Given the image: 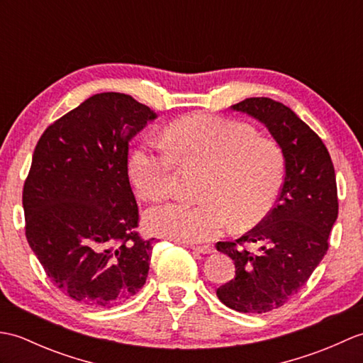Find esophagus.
Here are the masks:
<instances>
[{
  "label": "esophagus",
  "instance_id": "1",
  "mask_svg": "<svg viewBox=\"0 0 363 363\" xmlns=\"http://www.w3.org/2000/svg\"><path fill=\"white\" fill-rule=\"evenodd\" d=\"M190 248L199 254H212L215 251L213 246L209 245H190Z\"/></svg>",
  "mask_w": 363,
  "mask_h": 363
}]
</instances>
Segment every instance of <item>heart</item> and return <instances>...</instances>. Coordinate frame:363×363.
I'll return each mask as SVG.
<instances>
[{
  "label": "heart",
  "mask_w": 363,
  "mask_h": 363,
  "mask_svg": "<svg viewBox=\"0 0 363 363\" xmlns=\"http://www.w3.org/2000/svg\"><path fill=\"white\" fill-rule=\"evenodd\" d=\"M165 146L140 145L130 154L129 177L145 199L173 194L177 162L203 169L198 203H164L145 212L152 234L179 242H206L217 237L228 220L248 229L267 218L285 179L281 146L259 137L256 129L213 115L177 120L165 135Z\"/></svg>",
  "instance_id": "obj_1"
}]
</instances>
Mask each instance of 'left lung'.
<instances>
[{
  "instance_id": "1",
  "label": "left lung",
  "mask_w": 363,
  "mask_h": 363,
  "mask_svg": "<svg viewBox=\"0 0 363 363\" xmlns=\"http://www.w3.org/2000/svg\"><path fill=\"white\" fill-rule=\"evenodd\" d=\"M230 107L259 120L285 157L284 186L267 218L235 242L215 245L235 265L218 299L237 312L265 313L296 295L325 257L338 215L335 172L325 143L290 107L264 96Z\"/></svg>"
}]
</instances>
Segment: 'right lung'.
<instances>
[{"instance_id":"1","label":"right lung","mask_w":363,"mask_h":363,"mask_svg":"<svg viewBox=\"0 0 363 363\" xmlns=\"http://www.w3.org/2000/svg\"><path fill=\"white\" fill-rule=\"evenodd\" d=\"M156 117L133 96L106 91L38 138L23 187L26 238L54 285L78 303L112 307L145 285L154 238L135 230L128 152Z\"/></svg>"}]
</instances>
